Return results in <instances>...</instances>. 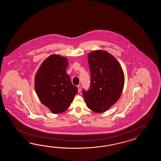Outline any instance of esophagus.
<instances>
[{
    "label": "esophagus",
    "instance_id": "34e87169",
    "mask_svg": "<svg viewBox=\"0 0 161 161\" xmlns=\"http://www.w3.org/2000/svg\"><path fill=\"white\" fill-rule=\"evenodd\" d=\"M77 87H78V92H80V91H81V86L80 85L77 86Z\"/></svg>",
    "mask_w": 161,
    "mask_h": 161
}]
</instances>
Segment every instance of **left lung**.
<instances>
[{
    "mask_svg": "<svg viewBox=\"0 0 161 161\" xmlns=\"http://www.w3.org/2000/svg\"><path fill=\"white\" fill-rule=\"evenodd\" d=\"M90 86L82 94L89 109L103 113L119 99L124 85V74L116 58L105 51H94L88 55Z\"/></svg>",
    "mask_w": 161,
    "mask_h": 161,
    "instance_id": "1",
    "label": "left lung"
}]
</instances>
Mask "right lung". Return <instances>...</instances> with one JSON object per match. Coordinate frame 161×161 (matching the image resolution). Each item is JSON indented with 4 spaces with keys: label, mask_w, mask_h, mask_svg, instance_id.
<instances>
[{
    "label": "right lung",
    "mask_w": 161,
    "mask_h": 161,
    "mask_svg": "<svg viewBox=\"0 0 161 161\" xmlns=\"http://www.w3.org/2000/svg\"><path fill=\"white\" fill-rule=\"evenodd\" d=\"M68 60L60 55H52L41 64L35 76L34 86L42 104L54 114L69 108L78 92L66 73Z\"/></svg>",
    "instance_id": "1"
}]
</instances>
